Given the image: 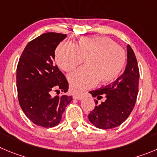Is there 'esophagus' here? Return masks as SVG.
I'll list each match as a JSON object with an SVG mask.
<instances>
[{
	"instance_id": "obj_1",
	"label": "esophagus",
	"mask_w": 157,
	"mask_h": 157,
	"mask_svg": "<svg viewBox=\"0 0 157 157\" xmlns=\"http://www.w3.org/2000/svg\"><path fill=\"white\" fill-rule=\"evenodd\" d=\"M84 98V96L82 94H75L74 95V98L77 99V100H82Z\"/></svg>"
}]
</instances>
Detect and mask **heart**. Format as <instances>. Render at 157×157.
<instances>
[{"instance_id":"b5f03b06","label":"heart","mask_w":157,"mask_h":157,"mask_svg":"<svg viewBox=\"0 0 157 157\" xmlns=\"http://www.w3.org/2000/svg\"><path fill=\"white\" fill-rule=\"evenodd\" d=\"M57 65L70 72L85 59L86 66L68 76L70 89L80 93L98 82L109 83L116 80L125 65V50L105 36H83L76 44L63 42L56 49Z\"/></svg>"}]
</instances>
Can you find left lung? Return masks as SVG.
<instances>
[{"instance_id":"8db88e82","label":"left lung","mask_w":157,"mask_h":157,"mask_svg":"<svg viewBox=\"0 0 157 157\" xmlns=\"http://www.w3.org/2000/svg\"><path fill=\"white\" fill-rule=\"evenodd\" d=\"M140 70L134 52L127 45V65L121 76L115 82L89 93L98 100L104 98L88 115L97 128L109 129L119 126L128 118L136 104L139 91Z\"/></svg>"}]
</instances>
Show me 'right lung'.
Segmentation results:
<instances>
[{"mask_svg": "<svg viewBox=\"0 0 157 157\" xmlns=\"http://www.w3.org/2000/svg\"><path fill=\"white\" fill-rule=\"evenodd\" d=\"M67 35L47 32L28 43L17 67V98L30 121L45 128L60 122L72 101L67 94L52 97V91L67 92L68 81L54 63L55 50Z\"/></svg>", "mask_w": 157, "mask_h": 157, "instance_id": "right-lung-1", "label": "right lung"}]
</instances>
